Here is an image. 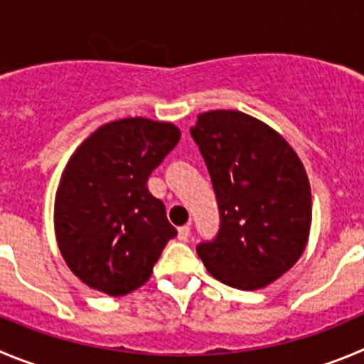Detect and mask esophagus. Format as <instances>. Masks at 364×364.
<instances>
[{
    "instance_id": "1",
    "label": "esophagus",
    "mask_w": 364,
    "mask_h": 364,
    "mask_svg": "<svg viewBox=\"0 0 364 364\" xmlns=\"http://www.w3.org/2000/svg\"><path fill=\"white\" fill-rule=\"evenodd\" d=\"M190 237V226H181V228L178 230V239L183 240V242H186Z\"/></svg>"
}]
</instances>
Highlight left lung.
Instances as JSON below:
<instances>
[{
	"label": "left lung",
	"instance_id": "1",
	"mask_svg": "<svg viewBox=\"0 0 364 364\" xmlns=\"http://www.w3.org/2000/svg\"><path fill=\"white\" fill-rule=\"evenodd\" d=\"M219 205L215 239L198 246L213 278L255 291L287 273L304 253L312 220L304 163L274 129L246 113H201L190 129Z\"/></svg>",
	"mask_w": 364,
	"mask_h": 364
}]
</instances>
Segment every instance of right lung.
I'll return each instance as SVG.
<instances>
[{"instance_id": "add662e5", "label": "right lung", "mask_w": 364, "mask_h": 364, "mask_svg": "<svg viewBox=\"0 0 364 364\" xmlns=\"http://www.w3.org/2000/svg\"><path fill=\"white\" fill-rule=\"evenodd\" d=\"M179 138L168 122L122 118L98 127L68 161L55 193V237L71 273L91 289L124 296L141 287L178 235L147 179Z\"/></svg>"}]
</instances>
